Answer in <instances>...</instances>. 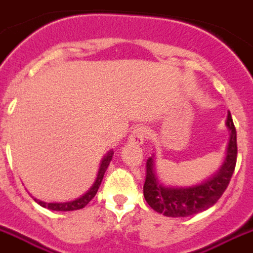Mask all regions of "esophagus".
Instances as JSON below:
<instances>
[{
    "instance_id": "esophagus-1",
    "label": "esophagus",
    "mask_w": 253,
    "mask_h": 253,
    "mask_svg": "<svg viewBox=\"0 0 253 253\" xmlns=\"http://www.w3.org/2000/svg\"><path fill=\"white\" fill-rule=\"evenodd\" d=\"M144 138H146V128L142 126L135 127L134 130L131 131L130 136H128V142L132 144H136V146H140V144H143Z\"/></svg>"
}]
</instances>
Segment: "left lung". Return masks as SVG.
<instances>
[{
  "mask_svg": "<svg viewBox=\"0 0 253 253\" xmlns=\"http://www.w3.org/2000/svg\"><path fill=\"white\" fill-rule=\"evenodd\" d=\"M225 125L229 131V140L224 162L216 172L198 184L166 186L158 179L154 159L155 155L148 158L146 163L143 195L154 211L169 217H186L206 211L220 199L232 178L238 157L236 128L229 111Z\"/></svg>",
  "mask_w": 253,
  "mask_h": 253,
  "instance_id": "left-lung-1",
  "label": "left lung"
}]
</instances>
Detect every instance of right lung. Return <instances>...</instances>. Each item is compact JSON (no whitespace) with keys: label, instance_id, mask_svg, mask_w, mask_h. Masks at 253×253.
I'll list each match as a JSON object with an SVG mask.
<instances>
[{"label":"right lung","instance_id":"add662e5","mask_svg":"<svg viewBox=\"0 0 253 253\" xmlns=\"http://www.w3.org/2000/svg\"><path fill=\"white\" fill-rule=\"evenodd\" d=\"M113 155H114V151L113 150H110L107 154H106L103 159L101 162V167L98 169V175H96V179L94 184L90 187V190L84 194L80 198H77L74 200H70V202H63V203H46V202H42V200H38V199H34L37 203L42 206V207L47 208V210H51V211H75V210H81V208H84V206H87L88 202L95 196L96 191L99 188L102 183V179H103V175H105L106 169L109 167L110 162L113 159Z\"/></svg>","mask_w":253,"mask_h":253}]
</instances>
